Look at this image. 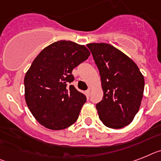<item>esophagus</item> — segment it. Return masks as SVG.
Listing matches in <instances>:
<instances>
[{
    "label": "esophagus",
    "mask_w": 161,
    "mask_h": 161,
    "mask_svg": "<svg viewBox=\"0 0 161 161\" xmlns=\"http://www.w3.org/2000/svg\"><path fill=\"white\" fill-rule=\"evenodd\" d=\"M90 92H91V90L90 89H88V90L86 91V96L87 97H90Z\"/></svg>",
    "instance_id": "1"
}]
</instances>
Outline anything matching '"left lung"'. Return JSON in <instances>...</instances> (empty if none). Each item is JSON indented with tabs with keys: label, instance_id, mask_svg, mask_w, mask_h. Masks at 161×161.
Returning <instances> with one entry per match:
<instances>
[{
	"label": "left lung",
	"instance_id": "left-lung-1",
	"mask_svg": "<svg viewBox=\"0 0 161 161\" xmlns=\"http://www.w3.org/2000/svg\"><path fill=\"white\" fill-rule=\"evenodd\" d=\"M99 69L103 99L96 104L99 119L106 127L119 129L128 125L140 108L144 76L135 62L108 43L86 45Z\"/></svg>",
	"mask_w": 161,
	"mask_h": 161
}]
</instances>
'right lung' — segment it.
Masks as SVG:
<instances>
[{
  "mask_svg": "<svg viewBox=\"0 0 161 161\" xmlns=\"http://www.w3.org/2000/svg\"><path fill=\"white\" fill-rule=\"evenodd\" d=\"M90 53L84 45L58 41L42 49L25 76V101L38 123L62 130L77 120L86 95L70 85L72 70Z\"/></svg>",
  "mask_w": 161,
  "mask_h": 161,
  "instance_id": "1",
  "label": "right lung"
}]
</instances>
